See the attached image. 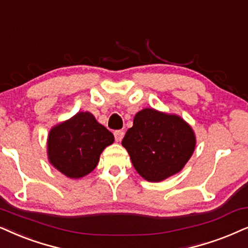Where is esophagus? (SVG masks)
<instances>
[{
	"mask_svg": "<svg viewBox=\"0 0 248 248\" xmlns=\"http://www.w3.org/2000/svg\"><path fill=\"white\" fill-rule=\"evenodd\" d=\"M114 136H115V140L117 141V142H121L122 139H123L124 137V131H115L114 132Z\"/></svg>",
	"mask_w": 248,
	"mask_h": 248,
	"instance_id": "esophagus-1",
	"label": "esophagus"
}]
</instances>
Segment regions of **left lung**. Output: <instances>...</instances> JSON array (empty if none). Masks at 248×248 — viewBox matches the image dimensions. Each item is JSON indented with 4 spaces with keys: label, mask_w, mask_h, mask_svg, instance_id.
Returning a JSON list of instances; mask_svg holds the SVG:
<instances>
[{
    "label": "left lung",
    "mask_w": 248,
    "mask_h": 248,
    "mask_svg": "<svg viewBox=\"0 0 248 248\" xmlns=\"http://www.w3.org/2000/svg\"><path fill=\"white\" fill-rule=\"evenodd\" d=\"M122 146L144 180L160 182L185 167L194 154L196 136L178 115L144 108L136 114Z\"/></svg>",
    "instance_id": "8db88e82"
}]
</instances>
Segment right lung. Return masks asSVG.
Returning <instances> with one entry per match:
<instances>
[{"label":"right lung","instance_id":"obj_1","mask_svg":"<svg viewBox=\"0 0 248 248\" xmlns=\"http://www.w3.org/2000/svg\"><path fill=\"white\" fill-rule=\"evenodd\" d=\"M114 140L91 112L79 111L50 130L47 159L67 178H83L95 169L101 153Z\"/></svg>","mask_w":248,"mask_h":248}]
</instances>
